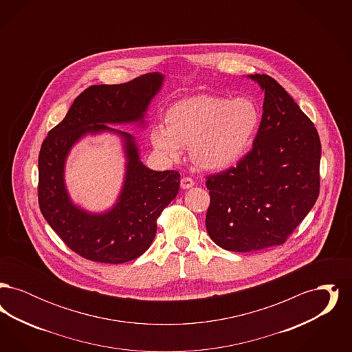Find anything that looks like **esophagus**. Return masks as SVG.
<instances>
[{"mask_svg": "<svg viewBox=\"0 0 352 352\" xmlns=\"http://www.w3.org/2000/svg\"><path fill=\"white\" fill-rule=\"evenodd\" d=\"M194 184H195V182H194L191 178H188V177H184V178L181 179V187H182L184 190L191 188Z\"/></svg>", "mask_w": 352, "mask_h": 352, "instance_id": "esophagus-1", "label": "esophagus"}]
</instances>
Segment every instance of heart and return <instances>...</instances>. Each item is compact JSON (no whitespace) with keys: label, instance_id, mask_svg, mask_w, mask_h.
<instances>
[{"label":"heart","instance_id":"obj_1","mask_svg":"<svg viewBox=\"0 0 352 352\" xmlns=\"http://www.w3.org/2000/svg\"><path fill=\"white\" fill-rule=\"evenodd\" d=\"M260 120L258 107L248 98L228 100L197 95L174 102L166 112V125H154L149 137L153 148L165 160H178L184 146H190L197 166L220 171L243 158Z\"/></svg>","mask_w":352,"mask_h":352}]
</instances>
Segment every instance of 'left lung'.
<instances>
[{
  "label": "left lung",
  "instance_id": "8db88e82",
  "mask_svg": "<svg viewBox=\"0 0 352 352\" xmlns=\"http://www.w3.org/2000/svg\"><path fill=\"white\" fill-rule=\"evenodd\" d=\"M248 78L264 92L252 151L206 182L211 197L207 232L232 252L284 244L319 194L320 141L314 124L273 78Z\"/></svg>",
  "mask_w": 352,
  "mask_h": 352
}]
</instances>
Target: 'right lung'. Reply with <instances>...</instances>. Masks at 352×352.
Returning a JSON list of instances; mask_svg holds the SVG:
<instances>
[{
    "mask_svg": "<svg viewBox=\"0 0 352 352\" xmlns=\"http://www.w3.org/2000/svg\"><path fill=\"white\" fill-rule=\"evenodd\" d=\"M164 80L162 74L151 72L128 83L87 88L42 144L38 158L39 208L68 248L87 260L122 264L145 253L157 232V218L178 194V171L146 168L133 135L107 125L137 124L145 128L148 108ZM105 131L123 141L124 182L111 209L91 213L76 206L67 194L65 161L73 145L87 133Z\"/></svg>",
    "mask_w": 352,
    "mask_h": 352,
    "instance_id": "obj_1",
    "label": "right lung"
}]
</instances>
